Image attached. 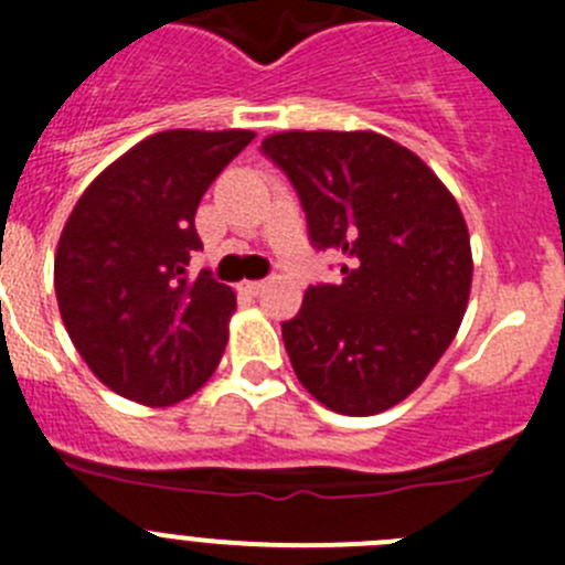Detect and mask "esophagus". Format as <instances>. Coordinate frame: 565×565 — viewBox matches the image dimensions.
Masks as SVG:
<instances>
[{
	"label": "esophagus",
	"instance_id": "1",
	"mask_svg": "<svg viewBox=\"0 0 565 565\" xmlns=\"http://www.w3.org/2000/svg\"><path fill=\"white\" fill-rule=\"evenodd\" d=\"M263 288H266V282H263V279H246V282H244V291L252 294V297H257Z\"/></svg>",
	"mask_w": 565,
	"mask_h": 565
}]
</instances>
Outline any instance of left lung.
<instances>
[{
  "label": "left lung",
  "instance_id": "8db88e82",
  "mask_svg": "<svg viewBox=\"0 0 565 565\" xmlns=\"http://www.w3.org/2000/svg\"><path fill=\"white\" fill-rule=\"evenodd\" d=\"M302 199L310 238L343 255L282 324L313 399L343 416L399 405L458 335L471 294L466 218L433 169L372 130H288L263 141Z\"/></svg>",
  "mask_w": 565,
  "mask_h": 565
}]
</instances>
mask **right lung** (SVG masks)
I'll return each mask as SVG.
<instances>
[{"label":"right lung","mask_w":565,"mask_h":565,"mask_svg":"<svg viewBox=\"0 0 565 565\" xmlns=\"http://www.w3.org/2000/svg\"><path fill=\"white\" fill-rule=\"evenodd\" d=\"M252 130H163L94 177L55 252L61 319L102 385L147 407L196 394L218 369L235 291L188 263L193 216Z\"/></svg>","instance_id":"add662e5"}]
</instances>
